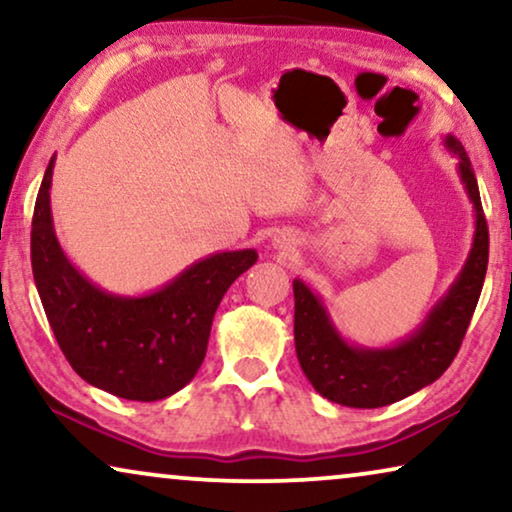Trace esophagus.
I'll use <instances>...</instances> for the list:
<instances>
[{"label": "esophagus", "mask_w": 512, "mask_h": 512, "mask_svg": "<svg viewBox=\"0 0 512 512\" xmlns=\"http://www.w3.org/2000/svg\"><path fill=\"white\" fill-rule=\"evenodd\" d=\"M277 244H279V247H289V242H279V240H277Z\"/></svg>", "instance_id": "34e87169"}]
</instances>
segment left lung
<instances>
[{
	"label": "left lung",
	"mask_w": 512,
	"mask_h": 512,
	"mask_svg": "<svg viewBox=\"0 0 512 512\" xmlns=\"http://www.w3.org/2000/svg\"><path fill=\"white\" fill-rule=\"evenodd\" d=\"M445 149L457 158V172L473 205L475 233L464 268L408 338L387 347H363L338 331L319 293L293 279V338L300 368L328 401L347 408H382L429 387L450 368L478 305L487 275L489 233L478 181L464 146L445 135Z\"/></svg>",
	"instance_id": "obj_1"
}]
</instances>
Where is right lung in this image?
I'll use <instances>...</instances> for the list:
<instances>
[{"mask_svg": "<svg viewBox=\"0 0 512 512\" xmlns=\"http://www.w3.org/2000/svg\"><path fill=\"white\" fill-rule=\"evenodd\" d=\"M46 167L32 216V272L41 305L69 366L93 387L128 401H160L198 373L223 293L258 261L256 249L216 251L142 296L90 282L62 251Z\"/></svg>", "mask_w": 512, "mask_h": 512, "instance_id": "obj_1", "label": "right lung"}]
</instances>
